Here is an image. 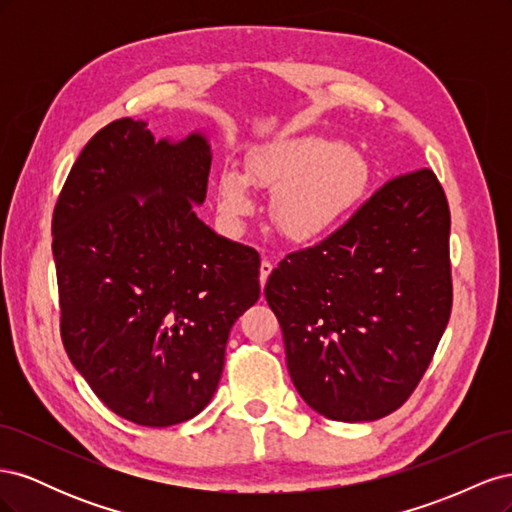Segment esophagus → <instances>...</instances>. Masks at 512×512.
Masks as SVG:
<instances>
[{"instance_id":"obj_1","label":"esophagus","mask_w":512,"mask_h":512,"mask_svg":"<svg viewBox=\"0 0 512 512\" xmlns=\"http://www.w3.org/2000/svg\"><path fill=\"white\" fill-rule=\"evenodd\" d=\"M271 271H273V265H271V260H267V258H262V262H260V286H265V284H267V280H269V275H271Z\"/></svg>"}]
</instances>
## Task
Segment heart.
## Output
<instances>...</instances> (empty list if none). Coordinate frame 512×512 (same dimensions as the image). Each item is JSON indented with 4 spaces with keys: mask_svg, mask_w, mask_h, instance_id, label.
<instances>
[{
    "mask_svg": "<svg viewBox=\"0 0 512 512\" xmlns=\"http://www.w3.org/2000/svg\"><path fill=\"white\" fill-rule=\"evenodd\" d=\"M247 175L224 168L215 181L220 211L237 220L254 209L252 183L275 190L273 222L284 237L312 243L327 237L361 203L369 164L342 141L301 134L265 143L247 153Z\"/></svg>",
    "mask_w": 512,
    "mask_h": 512,
    "instance_id": "obj_1",
    "label": "heart"
}]
</instances>
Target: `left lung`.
Returning <instances> with one entry per match:
<instances>
[{"instance_id":"8db88e82","label":"left lung","mask_w":512,"mask_h":512,"mask_svg":"<svg viewBox=\"0 0 512 512\" xmlns=\"http://www.w3.org/2000/svg\"><path fill=\"white\" fill-rule=\"evenodd\" d=\"M448 237L446 194L433 170L418 168L273 269L265 297L309 408L363 423L404 406L451 318Z\"/></svg>"}]
</instances>
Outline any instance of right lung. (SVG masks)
<instances>
[{
    "instance_id": "add662e5",
    "label": "right lung",
    "mask_w": 512,
    "mask_h": 512,
    "mask_svg": "<svg viewBox=\"0 0 512 512\" xmlns=\"http://www.w3.org/2000/svg\"><path fill=\"white\" fill-rule=\"evenodd\" d=\"M205 134L117 119L76 158L53 211L61 339L102 404L168 427L203 410L232 324L260 297V258L198 220Z\"/></svg>"
}]
</instances>
